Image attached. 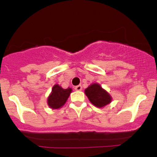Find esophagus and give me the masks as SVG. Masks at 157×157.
Instances as JSON below:
<instances>
[{"label":"esophagus","instance_id":"obj_1","mask_svg":"<svg viewBox=\"0 0 157 157\" xmlns=\"http://www.w3.org/2000/svg\"><path fill=\"white\" fill-rule=\"evenodd\" d=\"M75 91H81V90H82V86H81L80 85L75 86Z\"/></svg>","mask_w":157,"mask_h":157}]
</instances>
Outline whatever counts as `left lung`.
Segmentation results:
<instances>
[{"mask_svg": "<svg viewBox=\"0 0 157 157\" xmlns=\"http://www.w3.org/2000/svg\"><path fill=\"white\" fill-rule=\"evenodd\" d=\"M85 94L89 101L97 108H103L111 103L112 97L99 83H92L85 89Z\"/></svg>", "mask_w": 157, "mask_h": 157, "instance_id": "1", "label": "left lung"}]
</instances>
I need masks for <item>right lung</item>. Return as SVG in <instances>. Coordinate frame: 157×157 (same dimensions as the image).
Listing matches in <instances>:
<instances>
[{
    "mask_svg": "<svg viewBox=\"0 0 157 157\" xmlns=\"http://www.w3.org/2000/svg\"><path fill=\"white\" fill-rule=\"evenodd\" d=\"M72 91L71 88L63 89L58 84H55L52 89V92L48 97L47 104L52 109H59L62 108L67 101L70 94Z\"/></svg>",
    "mask_w": 157,
    "mask_h": 157,
    "instance_id": "1",
    "label": "right lung"
}]
</instances>
